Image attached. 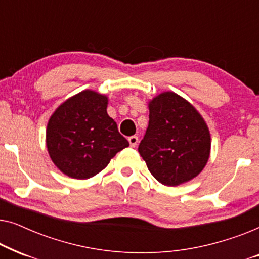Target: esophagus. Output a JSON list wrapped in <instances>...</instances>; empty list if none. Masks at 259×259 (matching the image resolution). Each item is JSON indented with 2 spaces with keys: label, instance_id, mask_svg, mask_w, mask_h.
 Returning a JSON list of instances; mask_svg holds the SVG:
<instances>
[{
  "label": "esophagus",
  "instance_id": "34e87169",
  "mask_svg": "<svg viewBox=\"0 0 259 259\" xmlns=\"http://www.w3.org/2000/svg\"><path fill=\"white\" fill-rule=\"evenodd\" d=\"M128 141H130L131 146L136 147L137 145H138V143H139V138H138L137 136H132V137L128 138Z\"/></svg>",
  "mask_w": 259,
  "mask_h": 259
}]
</instances>
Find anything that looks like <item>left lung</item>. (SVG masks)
<instances>
[{
  "label": "left lung",
  "instance_id": "8db88e82",
  "mask_svg": "<svg viewBox=\"0 0 259 259\" xmlns=\"http://www.w3.org/2000/svg\"><path fill=\"white\" fill-rule=\"evenodd\" d=\"M207 126L192 105L173 92L150 102L148 127L138 151L151 175L176 186L199 175L210 155Z\"/></svg>",
  "mask_w": 259,
  "mask_h": 259
}]
</instances>
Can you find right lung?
<instances>
[{
  "mask_svg": "<svg viewBox=\"0 0 259 259\" xmlns=\"http://www.w3.org/2000/svg\"><path fill=\"white\" fill-rule=\"evenodd\" d=\"M106 108L105 95L83 91L63 102L49 119L47 148L53 162L65 175L91 178L130 146Z\"/></svg>",
  "mask_w": 259,
  "mask_h": 259,
  "instance_id": "right-lung-1",
  "label": "right lung"
}]
</instances>
